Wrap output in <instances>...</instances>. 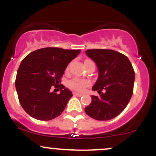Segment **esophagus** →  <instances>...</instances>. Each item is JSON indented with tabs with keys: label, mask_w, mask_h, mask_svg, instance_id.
Segmentation results:
<instances>
[{
	"label": "esophagus",
	"mask_w": 156,
	"mask_h": 156,
	"mask_svg": "<svg viewBox=\"0 0 156 156\" xmlns=\"http://www.w3.org/2000/svg\"><path fill=\"white\" fill-rule=\"evenodd\" d=\"M73 94H74L75 96H78V97H80L83 95L82 93H78V92H73Z\"/></svg>",
	"instance_id": "1"
}]
</instances>
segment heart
Returning a JSON list of instances; mask_svg holds the SVG:
<instances>
[{
  "label": "heart",
  "instance_id": "heart-1",
  "mask_svg": "<svg viewBox=\"0 0 156 156\" xmlns=\"http://www.w3.org/2000/svg\"><path fill=\"white\" fill-rule=\"evenodd\" d=\"M86 62H87V61H86ZM89 83V82L88 80L75 78V79L71 80L69 82V84H68V85H69V87H70L71 89H74V90L82 91L83 90V89L85 88Z\"/></svg>",
  "mask_w": 156,
  "mask_h": 156
}]
</instances>
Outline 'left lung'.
I'll return each mask as SVG.
<instances>
[{"instance_id": "left-lung-1", "label": "left lung", "mask_w": 156, "mask_h": 156, "mask_svg": "<svg viewBox=\"0 0 156 156\" xmlns=\"http://www.w3.org/2000/svg\"><path fill=\"white\" fill-rule=\"evenodd\" d=\"M86 54L98 67V78L92 90L100 96H91L92 102L84 110L97 120L112 119L124 110L133 94V66L126 55L112 50H87Z\"/></svg>"}]
</instances>
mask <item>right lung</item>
<instances>
[{
	"mask_svg": "<svg viewBox=\"0 0 156 156\" xmlns=\"http://www.w3.org/2000/svg\"><path fill=\"white\" fill-rule=\"evenodd\" d=\"M80 50L60 48H41L31 52L21 62L15 87L23 108L31 117L47 121L64 112L73 93L61 83V77ZM59 88L58 95L51 91Z\"/></svg>",
	"mask_w": 156,
	"mask_h": 156,
	"instance_id": "1",
	"label": "right lung"
}]
</instances>
